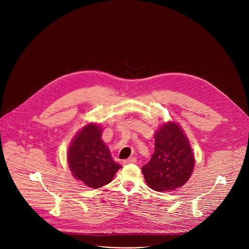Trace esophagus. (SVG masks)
Returning <instances> with one entry per match:
<instances>
[{
	"label": "esophagus",
	"instance_id": "1",
	"mask_svg": "<svg viewBox=\"0 0 249 249\" xmlns=\"http://www.w3.org/2000/svg\"><path fill=\"white\" fill-rule=\"evenodd\" d=\"M137 162V160L135 158H129L127 160H123V163L124 164H128V163H136Z\"/></svg>",
	"mask_w": 249,
	"mask_h": 249
}]
</instances>
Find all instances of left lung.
I'll return each instance as SVG.
<instances>
[{"instance_id": "obj_1", "label": "left lung", "mask_w": 249, "mask_h": 249, "mask_svg": "<svg viewBox=\"0 0 249 249\" xmlns=\"http://www.w3.org/2000/svg\"><path fill=\"white\" fill-rule=\"evenodd\" d=\"M194 163L189 141L178 125L169 122L156 133L155 153L142 172L153 190L164 192L185 184Z\"/></svg>"}]
</instances>
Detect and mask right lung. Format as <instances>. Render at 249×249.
<instances>
[{"mask_svg": "<svg viewBox=\"0 0 249 249\" xmlns=\"http://www.w3.org/2000/svg\"><path fill=\"white\" fill-rule=\"evenodd\" d=\"M68 163L77 179L94 189L108 184L121 167L112 160L96 124L87 125L73 140L68 152Z\"/></svg>", "mask_w": 249, "mask_h": 249, "instance_id": "obj_1", "label": "right lung"}]
</instances>
